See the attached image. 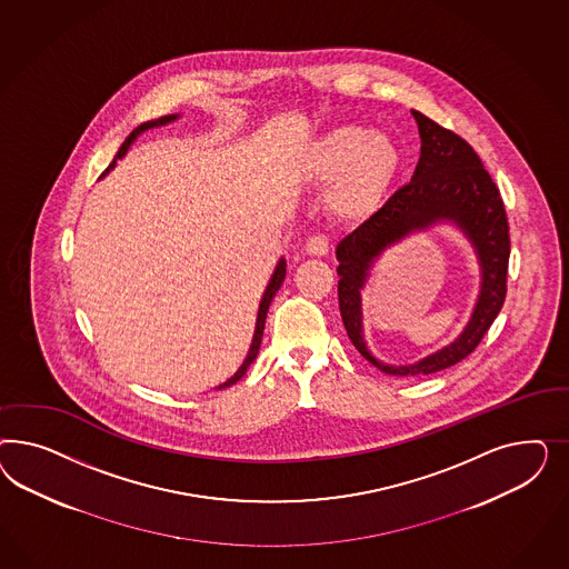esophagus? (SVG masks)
I'll return each instance as SVG.
<instances>
[{
  "mask_svg": "<svg viewBox=\"0 0 569 569\" xmlns=\"http://www.w3.org/2000/svg\"><path fill=\"white\" fill-rule=\"evenodd\" d=\"M307 254L309 257H315V259H321V257H326L329 252V240L326 236H312L309 241H307Z\"/></svg>",
  "mask_w": 569,
  "mask_h": 569,
  "instance_id": "obj_1",
  "label": "esophagus"
}]
</instances>
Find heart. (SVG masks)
<instances>
[{"mask_svg": "<svg viewBox=\"0 0 569 569\" xmlns=\"http://www.w3.org/2000/svg\"><path fill=\"white\" fill-rule=\"evenodd\" d=\"M300 169L310 186H329L328 208L333 219L367 223L392 196L402 171V150L383 131L336 124L310 141Z\"/></svg>", "mask_w": 569, "mask_h": 569, "instance_id": "heart-1", "label": "heart"}]
</instances>
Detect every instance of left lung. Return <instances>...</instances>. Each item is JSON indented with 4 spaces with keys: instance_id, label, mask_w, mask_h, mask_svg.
Instances as JSON below:
<instances>
[{
    "instance_id": "obj_1",
    "label": "left lung",
    "mask_w": 569,
    "mask_h": 569,
    "mask_svg": "<svg viewBox=\"0 0 569 569\" xmlns=\"http://www.w3.org/2000/svg\"><path fill=\"white\" fill-rule=\"evenodd\" d=\"M419 127L421 156L411 183L386 202L373 219L338 243V300L350 342L379 371L397 378H419L463 361L482 342L507 293L509 223L505 204L480 156L466 139L411 110ZM436 223L459 228L481 267V292L465 331L450 345L415 363L390 366L368 350L361 329L360 292L378 257L413 232Z\"/></svg>"
}]
</instances>
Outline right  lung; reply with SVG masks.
Segmentation results:
<instances>
[{"label": "right lung", "mask_w": 569, "mask_h": 569, "mask_svg": "<svg viewBox=\"0 0 569 569\" xmlns=\"http://www.w3.org/2000/svg\"><path fill=\"white\" fill-rule=\"evenodd\" d=\"M179 117L181 114H167V117H160V119H154V121L141 122L138 129L129 136V138L124 139V143L121 146V150L117 152L114 156V160L110 162V167L106 169L103 174H108V172L112 171L114 167H117V160H121L129 152V148L136 143V139L141 136V133H146V131H150V129H158V127H164V124H171V122L179 121ZM286 259L281 257V259L277 260L276 271H273V276L269 279V283H267V288H264V293H262V298H260L259 305V315H257V326H254V336H252V345H250V350H248V355H246V359L240 365V369L231 376V378L223 381L217 390H223V388H229V386H233L236 381H240L243 376H246V371H248V367L254 362L257 359V355H259L260 340H262V331H264V321H267V310L271 307V300L276 298L277 290L281 288V283H283V279H286Z\"/></svg>", "instance_id": "obj_1"}]
</instances>
